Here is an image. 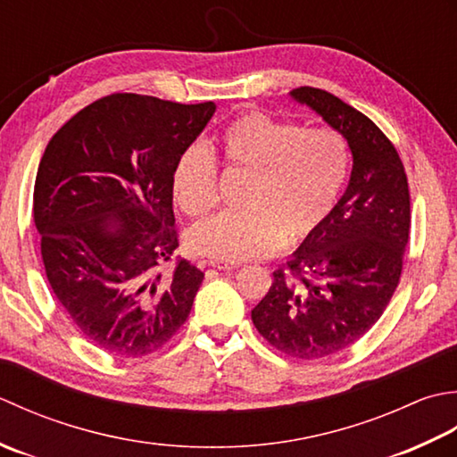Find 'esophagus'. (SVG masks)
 <instances>
[{"label":"esophagus","instance_id":"1","mask_svg":"<svg viewBox=\"0 0 457 457\" xmlns=\"http://www.w3.org/2000/svg\"><path fill=\"white\" fill-rule=\"evenodd\" d=\"M209 266L217 268V270H235L240 264L238 262H228V260H219V258H211L209 260Z\"/></svg>","mask_w":457,"mask_h":457}]
</instances>
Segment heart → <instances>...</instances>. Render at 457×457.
Segmentation results:
<instances>
[{
    "label": "heart",
    "mask_w": 457,
    "mask_h": 457,
    "mask_svg": "<svg viewBox=\"0 0 457 457\" xmlns=\"http://www.w3.org/2000/svg\"><path fill=\"white\" fill-rule=\"evenodd\" d=\"M222 162L250 175L240 207L195 222L187 230L193 253L240 262L297 245L318 230L337 203L349 171L347 144L337 132L305 128L246 112L219 136ZM171 191L179 209L201 215L217 201V165L193 144L177 157Z\"/></svg>",
    "instance_id": "obj_1"
}]
</instances>
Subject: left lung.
<instances>
[{
	"label": "left lung",
	"instance_id": "obj_1",
	"mask_svg": "<svg viewBox=\"0 0 457 457\" xmlns=\"http://www.w3.org/2000/svg\"><path fill=\"white\" fill-rule=\"evenodd\" d=\"M347 139L353 170L328 220L276 270L253 323L270 345L303 361L361 339L393 297L411 230L404 165L377 124L321 88L290 92Z\"/></svg>",
	"mask_w": 457,
	"mask_h": 457
}]
</instances>
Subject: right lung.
Returning a JSON list of instances; mask_svg holds the SVG:
<instances>
[{
  "instance_id": "add662e5",
  "label": "right lung",
  "mask_w": 457,
  "mask_h": 457,
  "mask_svg": "<svg viewBox=\"0 0 457 457\" xmlns=\"http://www.w3.org/2000/svg\"><path fill=\"white\" fill-rule=\"evenodd\" d=\"M112 95L74 114L41 157L33 219L54 295L85 337L116 357L150 355L189 318L204 274L181 260L171 171L215 114Z\"/></svg>"
}]
</instances>
